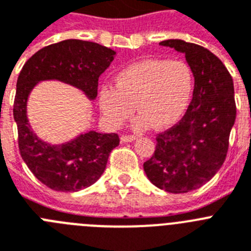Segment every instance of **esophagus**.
Segmentation results:
<instances>
[{
	"mask_svg": "<svg viewBox=\"0 0 251 251\" xmlns=\"http://www.w3.org/2000/svg\"><path fill=\"white\" fill-rule=\"evenodd\" d=\"M136 140V136L135 135H123L121 136V143H130V141Z\"/></svg>",
	"mask_w": 251,
	"mask_h": 251,
	"instance_id": "1",
	"label": "esophagus"
}]
</instances>
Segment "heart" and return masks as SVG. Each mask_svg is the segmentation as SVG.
Wrapping results in <instances>:
<instances>
[{
    "mask_svg": "<svg viewBox=\"0 0 251 251\" xmlns=\"http://www.w3.org/2000/svg\"><path fill=\"white\" fill-rule=\"evenodd\" d=\"M193 91V73L186 62L145 59L128 65L100 93L108 123L119 126L131 117L134 106L139 128H168L183 116Z\"/></svg>",
    "mask_w": 251,
    "mask_h": 251,
    "instance_id": "b5f03b06",
    "label": "heart"
}]
</instances>
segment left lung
I'll return each mask as SVG.
<instances>
[{"instance_id":"1","label":"left lung","mask_w":251,"mask_h":251,"mask_svg":"<svg viewBox=\"0 0 251 251\" xmlns=\"http://www.w3.org/2000/svg\"><path fill=\"white\" fill-rule=\"evenodd\" d=\"M186 55L195 77L193 97L178 124L156 135L155 151L144 163L150 182L171 193L195 191L224 164L236 119L232 77L201 45L171 39L160 43Z\"/></svg>"}]
</instances>
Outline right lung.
<instances>
[{"label": "right lung", "mask_w": 251, "mask_h": 251, "mask_svg": "<svg viewBox=\"0 0 251 251\" xmlns=\"http://www.w3.org/2000/svg\"><path fill=\"white\" fill-rule=\"evenodd\" d=\"M115 54L97 43L68 39L36 51L21 69L14 102L19 150L31 173L54 191L77 192L92 186L104 172L110 152L120 144L119 135L88 131L69 143L50 145L30 127L27 97L38 82L56 79L77 87L89 100H95L100 75Z\"/></svg>", "instance_id": "add662e5"}]
</instances>
